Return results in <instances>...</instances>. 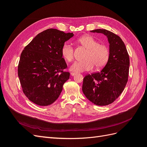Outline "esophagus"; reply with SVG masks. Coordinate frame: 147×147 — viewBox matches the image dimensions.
Wrapping results in <instances>:
<instances>
[{"label":"esophagus","mask_w":147,"mask_h":147,"mask_svg":"<svg viewBox=\"0 0 147 147\" xmlns=\"http://www.w3.org/2000/svg\"><path fill=\"white\" fill-rule=\"evenodd\" d=\"M70 75H72V76H74V75H76V74L74 73V72H71V73H70Z\"/></svg>","instance_id":"1"}]
</instances>
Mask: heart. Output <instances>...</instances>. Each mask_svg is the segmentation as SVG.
Here are the masks:
<instances>
[{
	"label": "heart",
	"mask_w": 147,
	"mask_h": 147,
	"mask_svg": "<svg viewBox=\"0 0 147 147\" xmlns=\"http://www.w3.org/2000/svg\"><path fill=\"white\" fill-rule=\"evenodd\" d=\"M77 43L86 49L83 57V61H77L70 67V70L78 74L91 70L94 65L97 69L104 67L109 59L110 51L109 48L103 44L99 43L91 35H84L77 40ZM61 54L68 62L73 61L74 49L69 43H65L62 47Z\"/></svg>",
	"instance_id": "1"
}]
</instances>
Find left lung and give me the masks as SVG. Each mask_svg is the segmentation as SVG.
Returning <instances> with one entry per match:
<instances>
[{"label":"left lung","instance_id":"1","mask_svg":"<svg viewBox=\"0 0 147 147\" xmlns=\"http://www.w3.org/2000/svg\"><path fill=\"white\" fill-rule=\"evenodd\" d=\"M91 32L106 35L110 44V57L100 72L84 77L82 91L86 98L94 104L107 105L118 98L126 85L129 56L125 45L118 35L106 29H95Z\"/></svg>","mask_w":147,"mask_h":147}]
</instances>
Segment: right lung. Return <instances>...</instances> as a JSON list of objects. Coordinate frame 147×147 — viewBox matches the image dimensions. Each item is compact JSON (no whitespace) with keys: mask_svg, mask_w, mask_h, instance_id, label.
<instances>
[{"mask_svg":"<svg viewBox=\"0 0 147 147\" xmlns=\"http://www.w3.org/2000/svg\"><path fill=\"white\" fill-rule=\"evenodd\" d=\"M74 36L56 29L39 33L22 51L18 75L22 90L34 104L47 106L58 98L70 73L61 54L65 42Z\"/></svg>","mask_w":147,"mask_h":147,"instance_id":"add662e5","label":"right lung"}]
</instances>
